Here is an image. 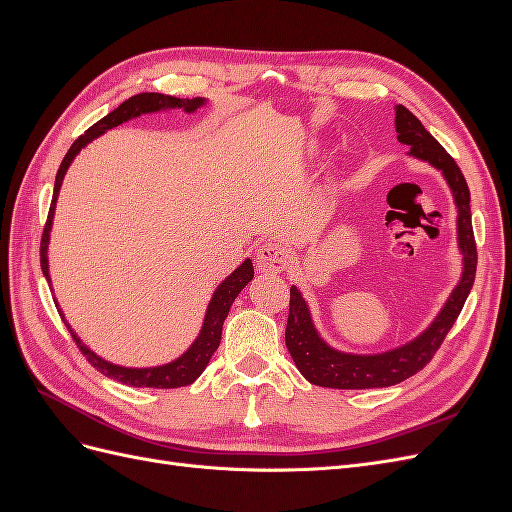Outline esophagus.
Listing matches in <instances>:
<instances>
[{"label": "esophagus", "instance_id": "obj_1", "mask_svg": "<svg viewBox=\"0 0 512 512\" xmlns=\"http://www.w3.org/2000/svg\"><path fill=\"white\" fill-rule=\"evenodd\" d=\"M290 262V252L286 250V245L269 239L258 247L256 252V267L262 273H280L286 269V265Z\"/></svg>", "mask_w": 512, "mask_h": 512}]
</instances>
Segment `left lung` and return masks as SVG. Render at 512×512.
<instances>
[{
    "mask_svg": "<svg viewBox=\"0 0 512 512\" xmlns=\"http://www.w3.org/2000/svg\"><path fill=\"white\" fill-rule=\"evenodd\" d=\"M395 128L397 141L408 145L414 158H421L431 166L440 168L448 185H451L459 209V247L463 256H466L463 258V275L440 316L433 320L431 327L421 337H416L408 346L376 356H354L331 350L318 337L303 297L292 286L286 324V348L301 374L312 384L327 386V389H378V386H393L418 374L433 359V354L438 352L446 333L453 329L474 284L476 241L472 230L470 190L466 177H463L461 168L448 156L446 149L425 130L423 123L401 104L395 108Z\"/></svg>",
    "mask_w": 512,
    "mask_h": 512,
    "instance_id": "8db88e82",
    "label": "left lung"
}]
</instances>
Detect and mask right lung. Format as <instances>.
<instances>
[{
  "label": "right lung",
  "mask_w": 512,
  "mask_h": 512,
  "mask_svg": "<svg viewBox=\"0 0 512 512\" xmlns=\"http://www.w3.org/2000/svg\"><path fill=\"white\" fill-rule=\"evenodd\" d=\"M200 104H203V100H200V98L188 100V98H175V96H162V94H138V96H132L130 100H126L123 104H119L113 113H108L106 117H102L89 130H85V134L76 138L72 147L68 149L66 158L61 160V164H59L57 177H55L53 200H51V209H49V218H46V224H44V230H42V239H40V265H42V273L46 275V280H49V265H46V245H49V230H51L57 192H59L61 179H64L70 162L74 160L76 153L81 151V147H85L89 141H94V138L100 136L104 130L115 128V126H119V123L128 121L132 117H138L141 113H153V111H160V108H185V111H194V108H198ZM252 277H254L252 260H245L243 265L235 273H232L218 290H215L213 299L209 303V309H207L205 327H203V331H200L194 346L188 352H185L181 359L173 361L170 365H164V367L128 369V367H117L113 363H106V361L100 359V356H96L94 352L81 344V339L70 331L68 322H66V327H68V331L74 339V344L79 346L81 354H85V359L91 365H94L100 371V374L113 378L117 382L130 384V386H147V389H177V386L192 384L200 374H203V369L211 361L213 352L218 350V346H220L222 327H224V320L228 316V309H230L232 301L237 299V294L241 292V288H245Z\"/></svg>",
  "instance_id": "obj_1"
}]
</instances>
